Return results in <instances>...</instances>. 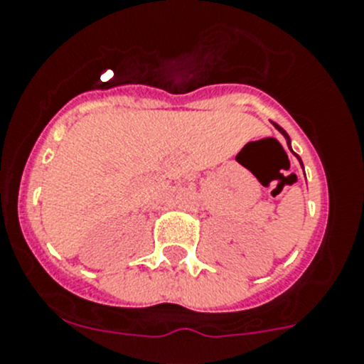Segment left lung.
Wrapping results in <instances>:
<instances>
[{
  "mask_svg": "<svg viewBox=\"0 0 364 364\" xmlns=\"http://www.w3.org/2000/svg\"><path fill=\"white\" fill-rule=\"evenodd\" d=\"M272 124H274V128H276V129H277V132H279V133H281V135H283V136H284V140H287V144H288V147H290V151H291V153H294V156H295V158H297V160H299V164H301V167H302V168H304V164H302L301 156H299V154H297V153H295V151H294V149H291V139H290V135H288V133H287V132H284V129H283V128H281V126H279V124H276V122H272ZM304 178H306V172H304Z\"/></svg>",
  "mask_w": 364,
  "mask_h": 364,
  "instance_id": "obj_1",
  "label": "left lung"
}]
</instances>
